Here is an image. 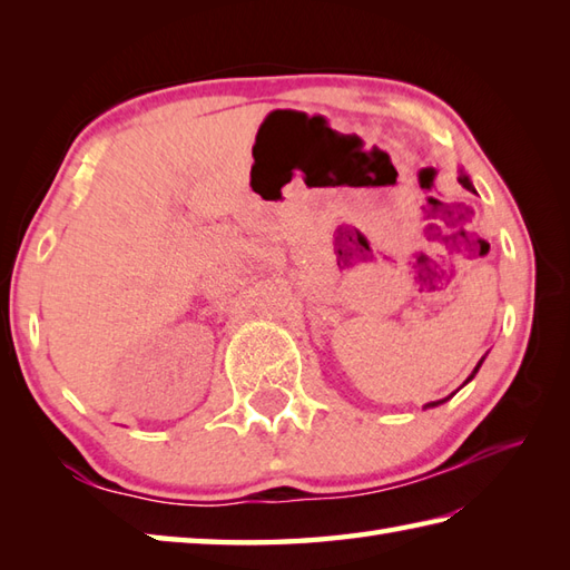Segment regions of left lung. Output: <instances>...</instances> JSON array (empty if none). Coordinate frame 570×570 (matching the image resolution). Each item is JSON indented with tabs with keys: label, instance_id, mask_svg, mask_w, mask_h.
<instances>
[{
	"label": "left lung",
	"instance_id": "obj_1",
	"mask_svg": "<svg viewBox=\"0 0 570 570\" xmlns=\"http://www.w3.org/2000/svg\"><path fill=\"white\" fill-rule=\"evenodd\" d=\"M458 184H460V186H463L465 190H470V193H475V188H472V184H470V178H468L465 174H460V176H458ZM480 365H482V362H478V367H475V370H472V374H470V377H468V382H470L472 377H475V372L480 370ZM443 402H445V399H441V402H431V404H426V409H429V406H439V404H443Z\"/></svg>",
	"mask_w": 570,
	"mask_h": 570
}]
</instances>
